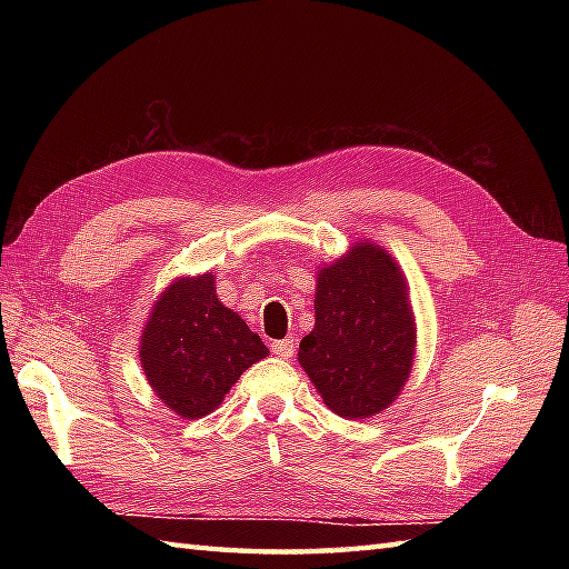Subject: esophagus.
I'll use <instances>...</instances> for the list:
<instances>
[{
    "label": "esophagus",
    "instance_id": "1",
    "mask_svg": "<svg viewBox=\"0 0 569 569\" xmlns=\"http://www.w3.org/2000/svg\"><path fill=\"white\" fill-rule=\"evenodd\" d=\"M271 352H273L276 357H281V359L293 357V352H296V342H293V340H276V342L271 345Z\"/></svg>",
    "mask_w": 569,
    "mask_h": 569
}]
</instances>
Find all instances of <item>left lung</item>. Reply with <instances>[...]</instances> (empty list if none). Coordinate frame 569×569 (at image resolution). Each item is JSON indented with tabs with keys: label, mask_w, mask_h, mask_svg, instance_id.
Masks as SVG:
<instances>
[{
	"label": "left lung",
	"mask_w": 569,
	"mask_h": 569,
	"mask_svg": "<svg viewBox=\"0 0 569 569\" xmlns=\"http://www.w3.org/2000/svg\"><path fill=\"white\" fill-rule=\"evenodd\" d=\"M416 359V318L408 283L389 251L371 241L318 271L316 328L298 361L325 406L347 420L389 408Z\"/></svg>",
	"instance_id": "1"
}]
</instances>
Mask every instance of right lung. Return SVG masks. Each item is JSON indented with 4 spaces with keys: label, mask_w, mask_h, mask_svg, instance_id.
<instances>
[{
    "label": "right lung",
    "mask_w": 569,
    "mask_h": 569,
    "mask_svg": "<svg viewBox=\"0 0 569 569\" xmlns=\"http://www.w3.org/2000/svg\"><path fill=\"white\" fill-rule=\"evenodd\" d=\"M266 355L261 337L220 303L212 273L176 278L153 303L139 342L151 389L188 420L212 413Z\"/></svg>",
    "instance_id": "obj_1"
}]
</instances>
